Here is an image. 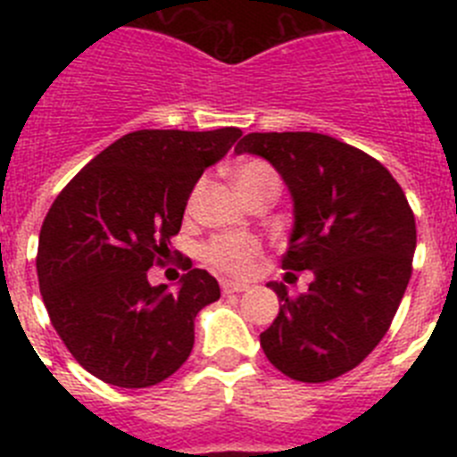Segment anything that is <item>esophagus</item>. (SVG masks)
<instances>
[{"label": "esophagus", "instance_id": "obj_1", "mask_svg": "<svg viewBox=\"0 0 457 457\" xmlns=\"http://www.w3.org/2000/svg\"><path fill=\"white\" fill-rule=\"evenodd\" d=\"M221 293L224 295H231V293H245L247 286L245 284H237V281H228V278H221Z\"/></svg>", "mask_w": 457, "mask_h": 457}]
</instances>
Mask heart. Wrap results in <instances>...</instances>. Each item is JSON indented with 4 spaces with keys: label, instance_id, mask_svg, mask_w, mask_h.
I'll use <instances>...</instances> for the list:
<instances>
[{
    "label": "heart",
    "instance_id": "obj_1",
    "mask_svg": "<svg viewBox=\"0 0 457 457\" xmlns=\"http://www.w3.org/2000/svg\"><path fill=\"white\" fill-rule=\"evenodd\" d=\"M231 179L245 201L256 199V196H261V194L265 192H278V187H281L272 164H268L265 160H258V157L242 160V162L233 169ZM192 208L194 196L189 199L187 205V210ZM258 253H261V245H258V240H253V237L215 236L204 247V261L212 265V268L220 270V272L242 277V274H247L249 270H252L253 258H256Z\"/></svg>",
    "mask_w": 457,
    "mask_h": 457
}]
</instances>
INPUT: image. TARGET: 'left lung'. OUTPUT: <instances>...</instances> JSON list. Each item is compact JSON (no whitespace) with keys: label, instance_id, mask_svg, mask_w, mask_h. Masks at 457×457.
Listing matches in <instances>:
<instances>
[{"label":"left lung","instance_id":"8db88e82","mask_svg":"<svg viewBox=\"0 0 457 457\" xmlns=\"http://www.w3.org/2000/svg\"><path fill=\"white\" fill-rule=\"evenodd\" d=\"M236 153L265 157L288 185L295 228L281 256L286 281L311 270L261 334L270 364L297 382H327L359 366L389 332L411 277L414 212L369 153L318 132H249Z\"/></svg>","mask_w":457,"mask_h":457}]
</instances>
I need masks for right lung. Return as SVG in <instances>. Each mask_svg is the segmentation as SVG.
<instances>
[{
	"label": "right lung",
	"mask_w": 457,
	"mask_h": 457,
	"mask_svg": "<svg viewBox=\"0 0 457 457\" xmlns=\"http://www.w3.org/2000/svg\"><path fill=\"white\" fill-rule=\"evenodd\" d=\"M240 135V128L130 132L52 204L36 253L40 295L63 345L107 385H160L187 361L194 318L220 300V284L192 261L176 293L148 284L146 272L169 256L201 173Z\"/></svg>",
	"instance_id": "1"
}]
</instances>
